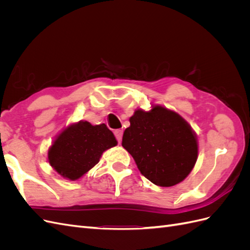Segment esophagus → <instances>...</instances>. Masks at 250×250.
Here are the masks:
<instances>
[{"label":"esophagus","mask_w":250,"mask_h":250,"mask_svg":"<svg viewBox=\"0 0 250 250\" xmlns=\"http://www.w3.org/2000/svg\"><path fill=\"white\" fill-rule=\"evenodd\" d=\"M115 135H116V138H117V140H118V142H119V143L122 142V138H123V130H121V129L116 130V131H115Z\"/></svg>","instance_id":"esophagus-1"}]
</instances>
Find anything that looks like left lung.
<instances>
[{"mask_svg": "<svg viewBox=\"0 0 250 250\" xmlns=\"http://www.w3.org/2000/svg\"><path fill=\"white\" fill-rule=\"evenodd\" d=\"M122 146L141 173L160 187H173L191 173L198 158V140L179 113L162 105L135 109Z\"/></svg>", "mask_w": 250, "mask_h": 250, "instance_id": "8db88e82", "label": "left lung"}]
</instances>
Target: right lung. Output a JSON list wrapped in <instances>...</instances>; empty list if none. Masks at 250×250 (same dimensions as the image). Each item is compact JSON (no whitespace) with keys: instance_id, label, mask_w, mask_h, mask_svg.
<instances>
[{"instance_id":"add662e5","label":"right lung","mask_w":250,"mask_h":250,"mask_svg":"<svg viewBox=\"0 0 250 250\" xmlns=\"http://www.w3.org/2000/svg\"><path fill=\"white\" fill-rule=\"evenodd\" d=\"M117 144L105 124L78 121L56 135L48 149V162L60 176L75 181L99 163L104 151Z\"/></svg>"}]
</instances>
